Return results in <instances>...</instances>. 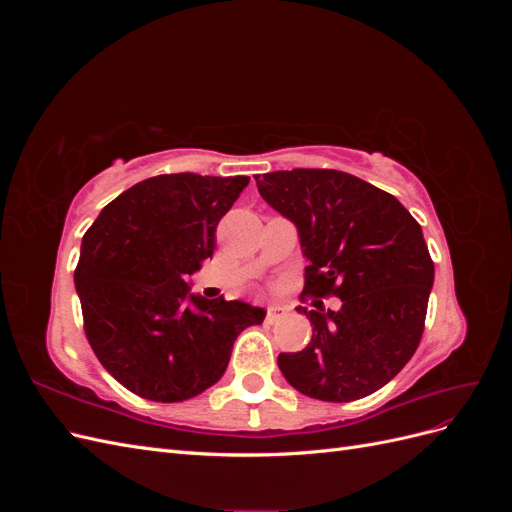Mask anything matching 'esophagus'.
Returning <instances> with one entry per match:
<instances>
[{
    "instance_id": "obj_1",
    "label": "esophagus",
    "mask_w": 512,
    "mask_h": 512,
    "mask_svg": "<svg viewBox=\"0 0 512 512\" xmlns=\"http://www.w3.org/2000/svg\"><path fill=\"white\" fill-rule=\"evenodd\" d=\"M282 314H284V307L282 305H277V303L269 305L267 307V322H275Z\"/></svg>"
}]
</instances>
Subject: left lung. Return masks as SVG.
<instances>
[{"label":"left lung","mask_w":512,"mask_h":512,"mask_svg":"<svg viewBox=\"0 0 512 512\" xmlns=\"http://www.w3.org/2000/svg\"><path fill=\"white\" fill-rule=\"evenodd\" d=\"M260 196L297 226L305 292L337 312L297 307L312 342L277 356L284 378L320 401H354L393 380L421 342L433 262L423 230L395 196L327 168L256 177Z\"/></svg>","instance_id":"left-lung-1"}]
</instances>
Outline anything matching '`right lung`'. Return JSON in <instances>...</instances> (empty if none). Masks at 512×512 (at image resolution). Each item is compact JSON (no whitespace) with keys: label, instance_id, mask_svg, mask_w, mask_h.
Masks as SVG:
<instances>
[{"label":"right lung","instance_id":"obj_1","mask_svg":"<svg viewBox=\"0 0 512 512\" xmlns=\"http://www.w3.org/2000/svg\"><path fill=\"white\" fill-rule=\"evenodd\" d=\"M250 177L158 175L106 205L74 271L85 333L104 369L151 401H183L218 382L237 335L265 320L245 301L205 299L190 277Z\"/></svg>","mask_w":512,"mask_h":512}]
</instances>
